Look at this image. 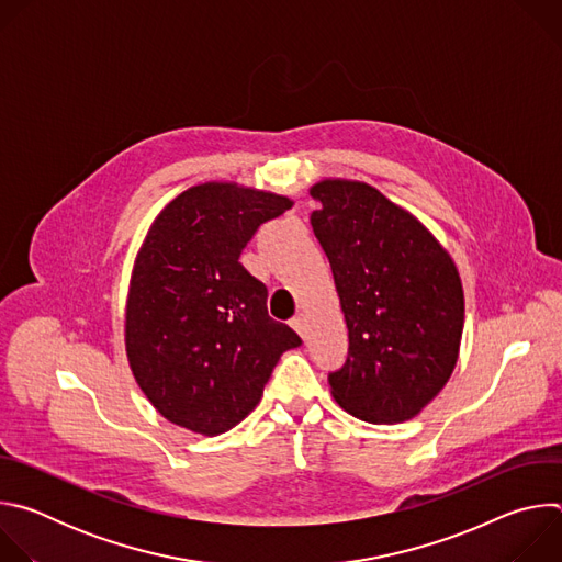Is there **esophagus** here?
I'll return each instance as SVG.
<instances>
[{
    "mask_svg": "<svg viewBox=\"0 0 562 562\" xmlns=\"http://www.w3.org/2000/svg\"><path fill=\"white\" fill-rule=\"evenodd\" d=\"M291 327L304 338L306 336V317L302 313H297L293 319H291Z\"/></svg>",
    "mask_w": 562,
    "mask_h": 562,
    "instance_id": "obj_1",
    "label": "esophagus"
}]
</instances>
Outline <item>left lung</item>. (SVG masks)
Returning <instances> with one entry per match:
<instances>
[{
	"label": "left lung",
	"mask_w": 562,
	"mask_h": 562,
	"mask_svg": "<svg viewBox=\"0 0 562 562\" xmlns=\"http://www.w3.org/2000/svg\"><path fill=\"white\" fill-rule=\"evenodd\" d=\"M308 193L349 329L331 395L364 423L412 420L458 362L464 291L456 262L416 215L367 182L325 178Z\"/></svg>",
	"instance_id": "left-lung-1"
}]
</instances>
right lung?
<instances>
[{
    "mask_svg": "<svg viewBox=\"0 0 562 562\" xmlns=\"http://www.w3.org/2000/svg\"><path fill=\"white\" fill-rule=\"evenodd\" d=\"M286 195L204 182L173 198L135 256L124 342L135 382L169 423L220 436L260 403L280 356L302 340L267 311L239 254Z\"/></svg>",
    "mask_w": 562,
    "mask_h": 562,
    "instance_id": "obj_1",
    "label": "right lung"
}]
</instances>
